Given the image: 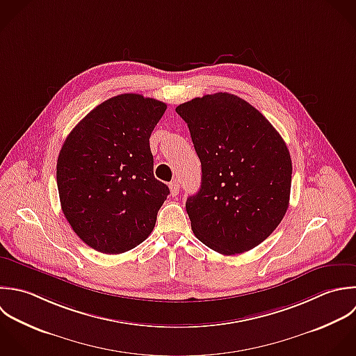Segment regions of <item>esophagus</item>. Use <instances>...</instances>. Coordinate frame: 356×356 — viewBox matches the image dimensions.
Masks as SVG:
<instances>
[{
	"instance_id": "obj_1",
	"label": "esophagus",
	"mask_w": 356,
	"mask_h": 356,
	"mask_svg": "<svg viewBox=\"0 0 356 356\" xmlns=\"http://www.w3.org/2000/svg\"><path fill=\"white\" fill-rule=\"evenodd\" d=\"M169 188H170V194L172 197H176L180 191V183L177 180H173L170 184H169Z\"/></svg>"
}]
</instances>
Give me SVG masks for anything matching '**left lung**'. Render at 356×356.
<instances>
[{
  "label": "left lung",
  "instance_id": "left-lung-1",
  "mask_svg": "<svg viewBox=\"0 0 356 356\" xmlns=\"http://www.w3.org/2000/svg\"><path fill=\"white\" fill-rule=\"evenodd\" d=\"M201 161V188L186 209L195 237L223 255L247 252L284 218L291 190L289 148L243 98L216 92L180 104Z\"/></svg>",
  "mask_w": 356,
  "mask_h": 356
}]
</instances>
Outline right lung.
<instances>
[{"mask_svg": "<svg viewBox=\"0 0 356 356\" xmlns=\"http://www.w3.org/2000/svg\"><path fill=\"white\" fill-rule=\"evenodd\" d=\"M166 104L112 97L66 137L56 162L60 208L73 232L102 254H122L154 230L169 187L154 177L149 137Z\"/></svg>", "mask_w": 356, "mask_h": 356, "instance_id": "1", "label": "right lung"}]
</instances>
